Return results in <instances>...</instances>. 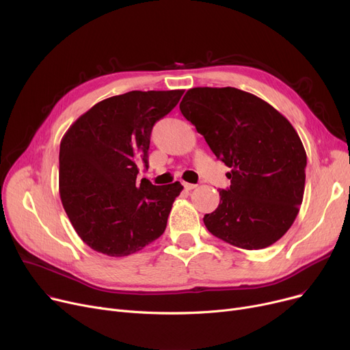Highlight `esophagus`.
Instances as JSON below:
<instances>
[{
    "mask_svg": "<svg viewBox=\"0 0 350 350\" xmlns=\"http://www.w3.org/2000/svg\"><path fill=\"white\" fill-rule=\"evenodd\" d=\"M183 186H185V189L187 191H191V190H194L197 187V185H191V183H183Z\"/></svg>",
    "mask_w": 350,
    "mask_h": 350,
    "instance_id": "1",
    "label": "esophagus"
}]
</instances>
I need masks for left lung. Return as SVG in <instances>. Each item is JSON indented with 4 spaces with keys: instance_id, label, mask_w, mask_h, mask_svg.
<instances>
[{
    "instance_id": "left-lung-1",
    "label": "left lung",
    "mask_w": 350,
    "mask_h": 350,
    "mask_svg": "<svg viewBox=\"0 0 350 350\" xmlns=\"http://www.w3.org/2000/svg\"><path fill=\"white\" fill-rule=\"evenodd\" d=\"M180 110L231 172L228 190L204 215L207 230L231 245L277 243L299 213L306 152L295 129L261 98L235 88H193Z\"/></svg>"
}]
</instances>
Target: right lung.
<instances>
[{
	"label": "right lung",
	"instance_id": "1",
	"mask_svg": "<svg viewBox=\"0 0 350 350\" xmlns=\"http://www.w3.org/2000/svg\"><path fill=\"white\" fill-rule=\"evenodd\" d=\"M183 89L132 90L79 116L59 147V196L69 221L94 251L127 256L164 232L183 186L137 183L147 165L153 124L178 103Z\"/></svg>",
	"mask_w": 350,
	"mask_h": 350
}]
</instances>
